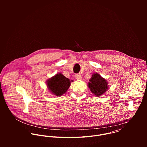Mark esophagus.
Returning <instances> with one entry per match:
<instances>
[{
	"label": "esophagus",
	"mask_w": 147,
	"mask_h": 147,
	"mask_svg": "<svg viewBox=\"0 0 147 147\" xmlns=\"http://www.w3.org/2000/svg\"><path fill=\"white\" fill-rule=\"evenodd\" d=\"M75 78L77 80H82V76L80 74H75Z\"/></svg>",
	"instance_id": "obj_1"
}]
</instances>
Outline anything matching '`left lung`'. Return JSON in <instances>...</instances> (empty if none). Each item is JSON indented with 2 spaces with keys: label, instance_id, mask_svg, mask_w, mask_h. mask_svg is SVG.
Wrapping results in <instances>:
<instances>
[{
  "label": "left lung",
  "instance_id": "left-lung-1",
  "mask_svg": "<svg viewBox=\"0 0 147 147\" xmlns=\"http://www.w3.org/2000/svg\"><path fill=\"white\" fill-rule=\"evenodd\" d=\"M88 85L90 91L96 96L100 97L108 89V83L98 73H94Z\"/></svg>",
  "mask_w": 147,
  "mask_h": 147
}]
</instances>
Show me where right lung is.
Returning <instances> with one entry per match:
<instances>
[{
    "instance_id": "obj_1",
    "label": "right lung",
    "mask_w": 147,
    "mask_h": 147,
    "mask_svg": "<svg viewBox=\"0 0 147 147\" xmlns=\"http://www.w3.org/2000/svg\"><path fill=\"white\" fill-rule=\"evenodd\" d=\"M71 85L69 79L65 78L59 73L49 79L47 81L49 89L53 94L57 96H60L64 94Z\"/></svg>"
}]
</instances>
